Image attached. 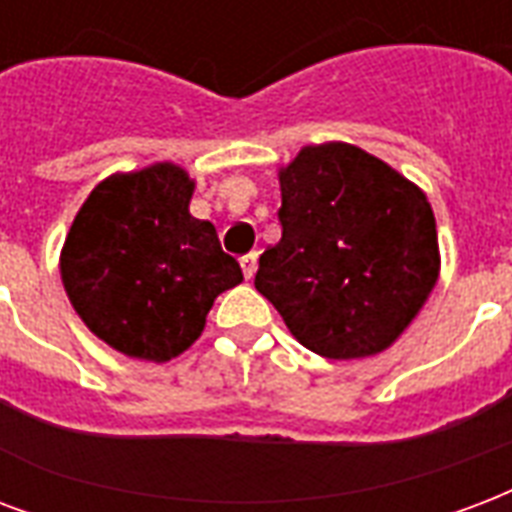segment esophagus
<instances>
[{
  "mask_svg": "<svg viewBox=\"0 0 512 512\" xmlns=\"http://www.w3.org/2000/svg\"><path fill=\"white\" fill-rule=\"evenodd\" d=\"M241 271H244V276H247V279H252V276H255V271H257V255H255V252H249V255L241 257Z\"/></svg>",
  "mask_w": 512,
  "mask_h": 512,
  "instance_id": "34e87169",
  "label": "esophagus"
}]
</instances>
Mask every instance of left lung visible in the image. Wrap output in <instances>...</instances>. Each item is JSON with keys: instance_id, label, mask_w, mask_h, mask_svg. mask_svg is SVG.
Wrapping results in <instances>:
<instances>
[{"instance_id": "8db88e82", "label": "left lung", "mask_w": 512, "mask_h": 512, "mask_svg": "<svg viewBox=\"0 0 512 512\" xmlns=\"http://www.w3.org/2000/svg\"><path fill=\"white\" fill-rule=\"evenodd\" d=\"M279 187L282 239L260 255L257 292L319 357L389 349L440 276L427 193L346 142L306 144L279 166Z\"/></svg>"}]
</instances>
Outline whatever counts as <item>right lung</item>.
<instances>
[{
	"mask_svg": "<svg viewBox=\"0 0 512 512\" xmlns=\"http://www.w3.org/2000/svg\"><path fill=\"white\" fill-rule=\"evenodd\" d=\"M195 179L171 161L101 179L61 247L69 303L131 360L169 362L204 333L217 295L244 282L209 220L190 214Z\"/></svg>",
	"mask_w": 512,
	"mask_h": 512,
	"instance_id": "1",
	"label": "right lung"
}]
</instances>
